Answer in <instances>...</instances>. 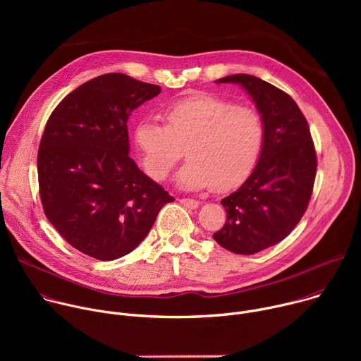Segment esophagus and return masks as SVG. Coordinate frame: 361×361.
<instances>
[{
  "label": "esophagus",
  "mask_w": 361,
  "mask_h": 361,
  "mask_svg": "<svg viewBox=\"0 0 361 361\" xmlns=\"http://www.w3.org/2000/svg\"><path fill=\"white\" fill-rule=\"evenodd\" d=\"M178 201L184 205V207H188V209H191V210H192V209H197L198 204H200L197 200H192V198H180Z\"/></svg>",
  "instance_id": "34e87169"
}]
</instances>
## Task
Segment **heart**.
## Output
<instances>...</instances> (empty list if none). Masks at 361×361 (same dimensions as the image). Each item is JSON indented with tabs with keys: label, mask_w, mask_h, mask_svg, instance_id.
I'll return each mask as SVG.
<instances>
[{
	"label": "heart",
	"mask_w": 361,
	"mask_h": 361,
	"mask_svg": "<svg viewBox=\"0 0 361 361\" xmlns=\"http://www.w3.org/2000/svg\"><path fill=\"white\" fill-rule=\"evenodd\" d=\"M166 126L144 118L134 130V144L147 174L164 180L181 160L177 183L187 190L213 185L216 191L238 187L255 169L264 147L260 113L213 94H194L163 109Z\"/></svg>",
	"instance_id": "heart-1"
}]
</instances>
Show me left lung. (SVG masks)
Instances as JSON below:
<instances>
[{
  "label": "left lung",
  "mask_w": 361,
  "mask_h": 361,
  "mask_svg": "<svg viewBox=\"0 0 361 361\" xmlns=\"http://www.w3.org/2000/svg\"><path fill=\"white\" fill-rule=\"evenodd\" d=\"M217 82L240 84L250 94L266 138L250 177L221 200L227 220L213 238L231 252L255 254L284 240L304 216L317 171L316 149L305 117L287 92L248 74Z\"/></svg>",
  "instance_id": "8db88e82"
}]
</instances>
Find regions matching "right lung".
<instances>
[{
    "label": "right lung",
    "instance_id": "1",
    "mask_svg": "<svg viewBox=\"0 0 361 361\" xmlns=\"http://www.w3.org/2000/svg\"><path fill=\"white\" fill-rule=\"evenodd\" d=\"M160 92L126 74H104L70 92L47 121L37 157L42 209L92 259L131 252L174 201L128 156V117Z\"/></svg>",
    "mask_w": 361,
    "mask_h": 361
}]
</instances>
